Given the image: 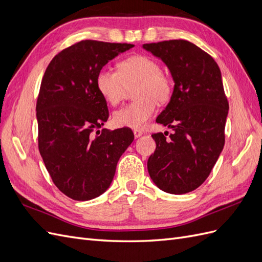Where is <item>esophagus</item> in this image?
Listing matches in <instances>:
<instances>
[{
  "instance_id": "34e87169",
  "label": "esophagus",
  "mask_w": 262,
  "mask_h": 262,
  "mask_svg": "<svg viewBox=\"0 0 262 262\" xmlns=\"http://www.w3.org/2000/svg\"><path fill=\"white\" fill-rule=\"evenodd\" d=\"M133 134H134V138H140L142 136V131L139 129L133 130Z\"/></svg>"
}]
</instances>
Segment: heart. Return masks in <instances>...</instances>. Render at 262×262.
<instances>
[{"instance_id": "b5f03b06", "label": "heart", "mask_w": 262, "mask_h": 262, "mask_svg": "<svg viewBox=\"0 0 262 262\" xmlns=\"http://www.w3.org/2000/svg\"><path fill=\"white\" fill-rule=\"evenodd\" d=\"M99 94L109 105L118 106L130 91L136 101L117 110L113 120L117 126L142 128L155 112L156 104H165L172 95V81L154 59L136 54L118 62L117 71L101 69L96 76Z\"/></svg>"}]
</instances>
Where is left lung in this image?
Returning a JSON list of instances; mask_svg holds the SVG:
<instances>
[{"instance_id":"8db88e82","label":"left lung","mask_w":262,"mask_h":262,"mask_svg":"<svg viewBox=\"0 0 262 262\" xmlns=\"http://www.w3.org/2000/svg\"><path fill=\"white\" fill-rule=\"evenodd\" d=\"M143 48L164 61L175 82L170 101L156 119L173 133L168 139L152 134L156 149L147 170L163 191L187 193L209 177L224 147L228 101L221 71L209 53L182 39Z\"/></svg>"}]
</instances>
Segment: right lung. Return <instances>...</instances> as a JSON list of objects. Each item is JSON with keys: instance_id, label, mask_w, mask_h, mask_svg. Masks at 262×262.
<instances>
[{"instance_id": "right-lung-1", "label": "right lung", "mask_w": 262, "mask_h": 262, "mask_svg": "<svg viewBox=\"0 0 262 262\" xmlns=\"http://www.w3.org/2000/svg\"><path fill=\"white\" fill-rule=\"evenodd\" d=\"M132 47L82 40L60 51L46 69L36 105L38 148L53 184L73 200L106 191L134 139L129 128L99 130L109 112L96 86L99 70Z\"/></svg>"}]
</instances>
